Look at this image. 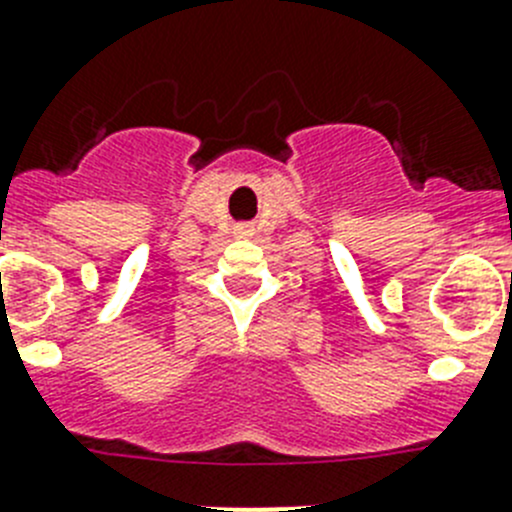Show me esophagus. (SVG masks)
<instances>
[{
    "label": "esophagus",
    "instance_id": "1",
    "mask_svg": "<svg viewBox=\"0 0 512 512\" xmlns=\"http://www.w3.org/2000/svg\"><path fill=\"white\" fill-rule=\"evenodd\" d=\"M237 234H240V237H250L252 229L247 227V224H242V227H237Z\"/></svg>",
    "mask_w": 512,
    "mask_h": 512
}]
</instances>
